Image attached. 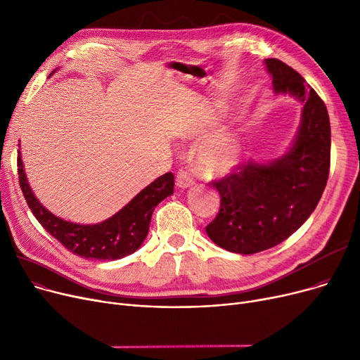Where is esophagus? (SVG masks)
I'll return each instance as SVG.
<instances>
[{
	"label": "esophagus",
	"mask_w": 360,
	"mask_h": 360,
	"mask_svg": "<svg viewBox=\"0 0 360 360\" xmlns=\"http://www.w3.org/2000/svg\"><path fill=\"white\" fill-rule=\"evenodd\" d=\"M195 184L193 175L190 174V170L186 169H179L178 174H176V186L179 188H188V186H193Z\"/></svg>",
	"instance_id": "34e87169"
}]
</instances>
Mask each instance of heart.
<instances>
[{
  "mask_svg": "<svg viewBox=\"0 0 360 360\" xmlns=\"http://www.w3.org/2000/svg\"><path fill=\"white\" fill-rule=\"evenodd\" d=\"M213 127L210 118H202L193 129V134H204ZM238 160V144L229 136H217L200 148L198 167L204 175L214 176L229 172Z\"/></svg>",
  "mask_w": 360,
  "mask_h": 360,
  "instance_id": "heart-1",
  "label": "heart"
}]
</instances>
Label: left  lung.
Masks as SVG:
<instances>
[{
	"label": "left lung",
	"instance_id": "obj_1",
	"mask_svg": "<svg viewBox=\"0 0 360 360\" xmlns=\"http://www.w3.org/2000/svg\"><path fill=\"white\" fill-rule=\"evenodd\" d=\"M277 93H290L304 103L302 124L288 155L271 165H238L213 181L220 209L205 226L220 248L255 254L295 233L323 195L331 160L327 106L302 75L280 60H266Z\"/></svg>",
	"mask_w": 360,
	"mask_h": 360
}]
</instances>
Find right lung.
I'll return each instance as SVG.
<instances>
[{
    "label": "right lung",
    "instance_id": "right-lung-1",
    "mask_svg": "<svg viewBox=\"0 0 360 360\" xmlns=\"http://www.w3.org/2000/svg\"><path fill=\"white\" fill-rule=\"evenodd\" d=\"M17 172L29 209L42 228L70 252L99 261L120 259L136 252L147 236L155 207L174 194L175 185L174 175L167 172L146 186L110 219L98 224H77L53 216L36 200L27 184L20 155L17 156Z\"/></svg>",
    "mask_w": 360,
    "mask_h": 360
}]
</instances>
